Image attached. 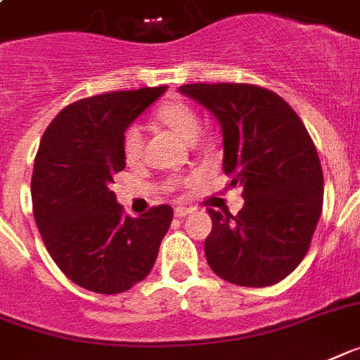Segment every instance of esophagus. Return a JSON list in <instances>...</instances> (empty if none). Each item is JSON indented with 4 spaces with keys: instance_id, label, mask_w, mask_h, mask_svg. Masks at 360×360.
Returning <instances> with one entry per match:
<instances>
[{
    "instance_id": "obj_1",
    "label": "esophagus",
    "mask_w": 360,
    "mask_h": 360,
    "mask_svg": "<svg viewBox=\"0 0 360 360\" xmlns=\"http://www.w3.org/2000/svg\"><path fill=\"white\" fill-rule=\"evenodd\" d=\"M191 212H193L191 207H184V206H178V207H174V217H178V219H182V217L189 215V213H191Z\"/></svg>"
}]
</instances>
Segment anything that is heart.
I'll use <instances>...</instances> for the list:
<instances>
[{"label":"heart","mask_w":360,"mask_h":360,"mask_svg":"<svg viewBox=\"0 0 360 360\" xmlns=\"http://www.w3.org/2000/svg\"><path fill=\"white\" fill-rule=\"evenodd\" d=\"M156 120L178 134L184 141L193 143L200 134L198 114L184 101H167L156 110ZM123 154L129 163H138L143 156V134L138 124H130L123 134Z\"/></svg>","instance_id":"heart-1"}]
</instances>
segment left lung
I'll use <instances>...</instances> for the list:
<instances>
[{"label": "left lung", "mask_w": 360, "mask_h": 360, "mask_svg": "<svg viewBox=\"0 0 360 360\" xmlns=\"http://www.w3.org/2000/svg\"><path fill=\"white\" fill-rule=\"evenodd\" d=\"M178 91L210 110L222 130V169L243 187L237 215L210 210L207 265L222 280L269 287L305 257L323 202L322 165L298 114L252 84H186Z\"/></svg>", "instance_id": "8db88e82"}]
</instances>
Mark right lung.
<instances>
[{
	"instance_id": "add662e5",
	"label": "right lung",
	"mask_w": 360,
	"mask_h": 360,
	"mask_svg": "<svg viewBox=\"0 0 360 360\" xmlns=\"http://www.w3.org/2000/svg\"><path fill=\"white\" fill-rule=\"evenodd\" d=\"M167 86L110 91L66 106L44 132L31 180L32 213L56 266L82 289L117 294L153 270L173 210L129 217L112 191L123 134Z\"/></svg>"
}]
</instances>
